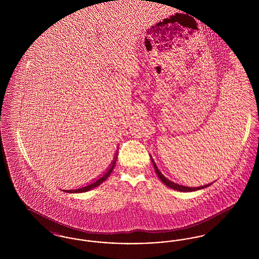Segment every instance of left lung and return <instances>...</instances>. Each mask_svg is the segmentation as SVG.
<instances>
[{
	"mask_svg": "<svg viewBox=\"0 0 259 259\" xmlns=\"http://www.w3.org/2000/svg\"><path fill=\"white\" fill-rule=\"evenodd\" d=\"M152 163H153L154 170H155V172L157 174L158 178L160 179L161 182H162L164 185H167L168 187L174 189V190H178V191H182V192H191V191H196V190H199V189H203V188H205V187H208L209 185H212V183H210L209 185H202V186H198V187H189V186H185V185L175 184V183L171 182L170 180L166 179V177H164V176L161 174L160 171L158 170V168H157V166H156V164L154 163V161L152 160Z\"/></svg>",
	"mask_w": 259,
	"mask_h": 259,
	"instance_id": "obj_1",
	"label": "left lung"
}]
</instances>
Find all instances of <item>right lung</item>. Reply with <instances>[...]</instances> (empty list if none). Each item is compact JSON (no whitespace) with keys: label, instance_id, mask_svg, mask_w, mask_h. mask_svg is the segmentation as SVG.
Listing matches in <instances>:
<instances>
[{"label":"right lung","instance_id":"obj_1","mask_svg":"<svg viewBox=\"0 0 259 259\" xmlns=\"http://www.w3.org/2000/svg\"><path fill=\"white\" fill-rule=\"evenodd\" d=\"M116 159H117V153H115V156H114V158H113V161L111 162V166H110V168L108 169V171L105 172L102 177H100L98 180H96V181H94L93 183H91L90 185H87V186H83V187H80V188H77V189L64 190V191H66L67 193H80V192H87V191H89V190H91V189L97 187V186H99L103 182H105V181L109 178V176L111 175V172H112V170H113V168H114V166H115Z\"/></svg>","mask_w":259,"mask_h":259}]
</instances>
